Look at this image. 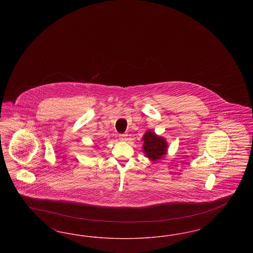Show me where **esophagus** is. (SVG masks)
<instances>
[{"instance_id":"esophagus-1","label":"esophagus","mask_w":253,"mask_h":253,"mask_svg":"<svg viewBox=\"0 0 253 253\" xmlns=\"http://www.w3.org/2000/svg\"><path fill=\"white\" fill-rule=\"evenodd\" d=\"M120 139L121 141H126L127 140V134H125V133L120 134Z\"/></svg>"}]
</instances>
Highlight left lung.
I'll return each mask as SVG.
<instances>
[{"mask_svg": "<svg viewBox=\"0 0 253 253\" xmlns=\"http://www.w3.org/2000/svg\"><path fill=\"white\" fill-rule=\"evenodd\" d=\"M143 152L145 156L152 161H157L164 157L167 153L168 143L162 136L157 135L156 132L148 131L143 135Z\"/></svg>", "mask_w": 253, "mask_h": 253, "instance_id": "1", "label": "left lung"}]
</instances>
